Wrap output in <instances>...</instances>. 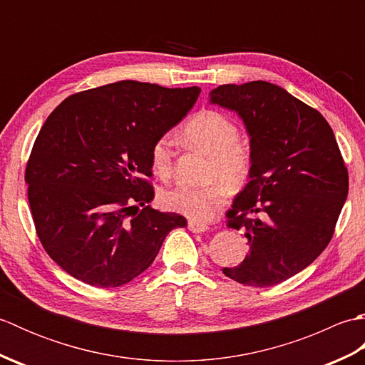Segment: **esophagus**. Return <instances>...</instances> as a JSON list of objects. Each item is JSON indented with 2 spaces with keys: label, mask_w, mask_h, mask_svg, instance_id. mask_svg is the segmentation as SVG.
<instances>
[{
  "label": "esophagus",
  "mask_w": 365,
  "mask_h": 365,
  "mask_svg": "<svg viewBox=\"0 0 365 365\" xmlns=\"http://www.w3.org/2000/svg\"><path fill=\"white\" fill-rule=\"evenodd\" d=\"M188 229L191 232H195V234H202V232H207V226L205 224H200V222H196V221H188Z\"/></svg>",
  "instance_id": "1"
}]
</instances>
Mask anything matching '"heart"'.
Wrapping results in <instances>:
<instances>
[{"label": "heart", "mask_w": 365, "mask_h": 365, "mask_svg": "<svg viewBox=\"0 0 365 365\" xmlns=\"http://www.w3.org/2000/svg\"><path fill=\"white\" fill-rule=\"evenodd\" d=\"M183 139L191 147L210 158L205 187L178 183L160 195L163 207L195 221H208L222 204L227 192L242 190L250 180L252 169L251 149L240 143V131L234 120L213 110L192 115L183 128ZM152 169L160 177H168L173 169L170 139L160 138L150 150Z\"/></svg>", "instance_id": "1"}]
</instances>
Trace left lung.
Here are the masks:
<instances>
[{
    "label": "left lung",
    "instance_id": "8db88e82",
    "mask_svg": "<svg viewBox=\"0 0 365 365\" xmlns=\"http://www.w3.org/2000/svg\"><path fill=\"white\" fill-rule=\"evenodd\" d=\"M208 97L242 119L252 155L250 182L227 212L250 252L222 273L245 285H276L311 265L334 234L348 195L336 136L319 111L273 83L222 84Z\"/></svg>",
    "mask_w": 365,
    "mask_h": 365
}]
</instances>
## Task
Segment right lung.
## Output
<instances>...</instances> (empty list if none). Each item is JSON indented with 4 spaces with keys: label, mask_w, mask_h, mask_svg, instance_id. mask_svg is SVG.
I'll return each mask as SVG.
<instances>
[{
    "label": "right lung",
    "mask_w": 365,
    "mask_h": 365,
    "mask_svg": "<svg viewBox=\"0 0 365 365\" xmlns=\"http://www.w3.org/2000/svg\"><path fill=\"white\" fill-rule=\"evenodd\" d=\"M199 94L123 80L71 96L48 115L25 180L41 243L68 274L102 289L127 284L152 265L170 230L187 226L149 205L145 177L153 144Z\"/></svg>",
    "instance_id": "obj_1"
}]
</instances>
